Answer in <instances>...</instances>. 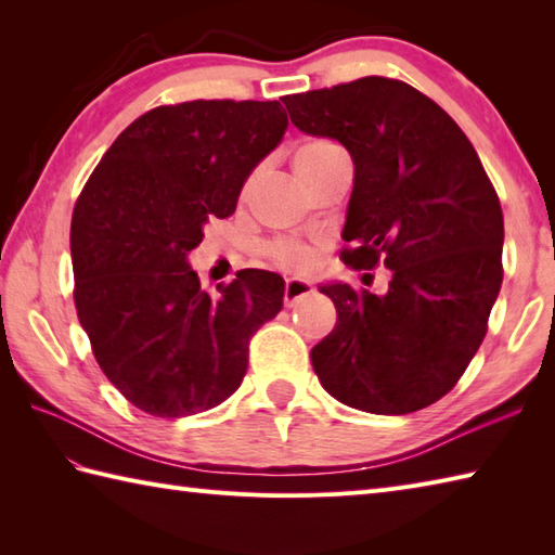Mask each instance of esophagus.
Masks as SVG:
<instances>
[{
  "mask_svg": "<svg viewBox=\"0 0 555 555\" xmlns=\"http://www.w3.org/2000/svg\"><path fill=\"white\" fill-rule=\"evenodd\" d=\"M312 291H314V288H312L310 281L288 279V281H286V288H284V305H286V308H296L298 300L308 298Z\"/></svg>",
  "mask_w": 555,
  "mask_h": 555,
  "instance_id": "obj_1",
  "label": "esophagus"
}]
</instances>
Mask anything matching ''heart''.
<instances>
[{
  "instance_id": "1",
  "label": "heart",
  "mask_w": 555,
  "mask_h": 555,
  "mask_svg": "<svg viewBox=\"0 0 555 555\" xmlns=\"http://www.w3.org/2000/svg\"><path fill=\"white\" fill-rule=\"evenodd\" d=\"M340 147L334 145L332 140H308V143L300 145V150L296 152V169L298 173L310 171L314 167H320L322 162L332 159L334 155H338ZM257 181V173H253L250 179L245 181L243 185V197L250 195L253 185ZM264 255L269 257V262L288 271V274H308V271L314 267V250L302 241L296 238H276L264 245Z\"/></svg>"
}]
</instances>
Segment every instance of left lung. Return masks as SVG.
Segmentation results:
<instances>
[{"label": "left lung", "instance_id": "obj_1", "mask_svg": "<svg viewBox=\"0 0 555 555\" xmlns=\"http://www.w3.org/2000/svg\"><path fill=\"white\" fill-rule=\"evenodd\" d=\"M291 121L356 162L340 259L391 269L386 296L322 286L336 326L312 367L340 403L408 415L457 384L503 281L496 188L460 126L403 80L364 76L284 98Z\"/></svg>", "mask_w": 555, "mask_h": 555}]
</instances>
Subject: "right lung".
I'll use <instances>...</instances> for the list:
<instances>
[{
	"label": "right lung",
	"instance_id": "right-lung-1",
	"mask_svg": "<svg viewBox=\"0 0 555 555\" xmlns=\"http://www.w3.org/2000/svg\"><path fill=\"white\" fill-rule=\"evenodd\" d=\"M279 102L193 100L145 112L90 173L70 219L74 302L92 356L152 417H188L241 386L284 279L243 269L211 298L185 255L286 133Z\"/></svg>",
	"mask_w": 555,
	"mask_h": 555
}]
</instances>
